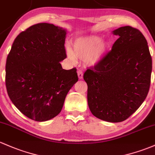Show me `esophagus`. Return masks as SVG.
Returning <instances> with one entry per match:
<instances>
[{
	"label": "esophagus",
	"instance_id": "1",
	"mask_svg": "<svg viewBox=\"0 0 155 155\" xmlns=\"http://www.w3.org/2000/svg\"><path fill=\"white\" fill-rule=\"evenodd\" d=\"M78 76L79 79H83V76H84V74L81 70L78 71Z\"/></svg>",
	"mask_w": 155,
	"mask_h": 155
}]
</instances>
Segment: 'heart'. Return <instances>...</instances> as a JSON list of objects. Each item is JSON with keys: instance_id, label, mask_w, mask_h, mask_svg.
<instances>
[{"instance_id": "1", "label": "heart", "mask_w": 155, "mask_h": 155, "mask_svg": "<svg viewBox=\"0 0 155 155\" xmlns=\"http://www.w3.org/2000/svg\"><path fill=\"white\" fill-rule=\"evenodd\" d=\"M108 48L109 44L102 41V38L99 36L86 35L74 40L73 49L69 45H66V53L71 61H74L77 57L84 60L86 66L94 67L102 62Z\"/></svg>"}]
</instances>
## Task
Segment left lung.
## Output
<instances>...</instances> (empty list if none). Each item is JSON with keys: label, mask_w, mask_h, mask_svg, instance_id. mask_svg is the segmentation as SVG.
Wrapping results in <instances>:
<instances>
[{"label": "left lung", "mask_w": 155, "mask_h": 155, "mask_svg": "<svg viewBox=\"0 0 155 155\" xmlns=\"http://www.w3.org/2000/svg\"><path fill=\"white\" fill-rule=\"evenodd\" d=\"M102 62L84 74L91 114L103 120L122 122L143 103L151 83L152 61L147 41L138 29L122 26Z\"/></svg>", "instance_id": "obj_1"}]
</instances>
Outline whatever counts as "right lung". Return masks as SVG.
<instances>
[{
	"instance_id": "right-lung-1",
	"label": "right lung",
	"mask_w": 155,
	"mask_h": 155,
	"mask_svg": "<svg viewBox=\"0 0 155 155\" xmlns=\"http://www.w3.org/2000/svg\"><path fill=\"white\" fill-rule=\"evenodd\" d=\"M66 30L41 23L28 28L15 39L6 64V86L16 108L35 121L58 115L71 88L78 82L75 68L66 70Z\"/></svg>"
}]
</instances>
